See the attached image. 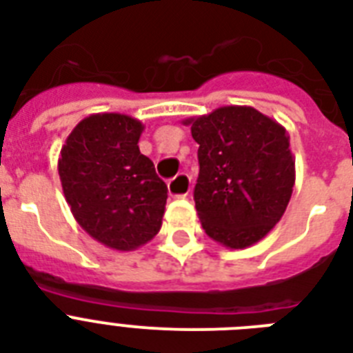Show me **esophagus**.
<instances>
[{"label": "esophagus", "mask_w": 353, "mask_h": 353, "mask_svg": "<svg viewBox=\"0 0 353 353\" xmlns=\"http://www.w3.org/2000/svg\"><path fill=\"white\" fill-rule=\"evenodd\" d=\"M190 192V177L187 174H177L168 181V194L174 198H185Z\"/></svg>", "instance_id": "obj_1"}]
</instances>
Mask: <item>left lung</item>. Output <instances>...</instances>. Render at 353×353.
Wrapping results in <instances>:
<instances>
[{
  "label": "left lung",
  "mask_w": 353,
  "mask_h": 353,
  "mask_svg": "<svg viewBox=\"0 0 353 353\" xmlns=\"http://www.w3.org/2000/svg\"><path fill=\"white\" fill-rule=\"evenodd\" d=\"M199 144L194 201L201 227L229 249L256 243L284 216L295 185L285 128L251 106L183 121Z\"/></svg>",
  "instance_id": "1"
}]
</instances>
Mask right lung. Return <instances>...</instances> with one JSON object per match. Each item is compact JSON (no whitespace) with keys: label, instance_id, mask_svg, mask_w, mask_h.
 Masks as SVG:
<instances>
[{"label":"right lung","instance_id":"right-lung-1","mask_svg":"<svg viewBox=\"0 0 353 353\" xmlns=\"http://www.w3.org/2000/svg\"><path fill=\"white\" fill-rule=\"evenodd\" d=\"M143 122L95 113L73 128L60 150L58 174L74 220L115 251H133L161 229L168 190L141 154Z\"/></svg>","mask_w":353,"mask_h":353}]
</instances>
